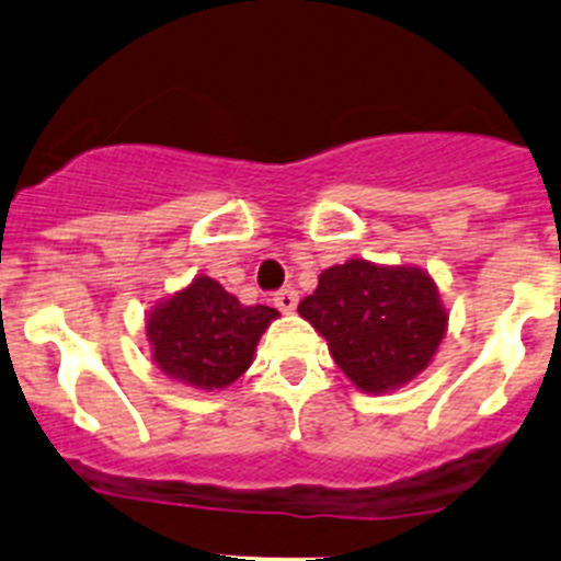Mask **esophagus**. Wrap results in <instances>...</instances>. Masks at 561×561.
<instances>
[{"mask_svg":"<svg viewBox=\"0 0 561 561\" xmlns=\"http://www.w3.org/2000/svg\"><path fill=\"white\" fill-rule=\"evenodd\" d=\"M274 304H276V307H279V312H285V314L296 312V307H298V293L293 290V287H285V290L276 293Z\"/></svg>","mask_w":561,"mask_h":561,"instance_id":"obj_1","label":"esophagus"}]
</instances>
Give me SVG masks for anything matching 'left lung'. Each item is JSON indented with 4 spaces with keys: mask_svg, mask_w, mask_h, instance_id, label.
Listing matches in <instances>:
<instances>
[{
    "mask_svg": "<svg viewBox=\"0 0 561 561\" xmlns=\"http://www.w3.org/2000/svg\"><path fill=\"white\" fill-rule=\"evenodd\" d=\"M298 314L329 342L347 380L367 394L400 389L427 369L449 323L427 271L362 257L325 268Z\"/></svg>",
    "mask_w": 561,
    "mask_h": 561,
    "instance_id": "left-lung-1",
    "label": "left lung"
}]
</instances>
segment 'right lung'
Masks as SVG:
<instances>
[{
	"label": "right lung",
	"instance_id": "add662e5",
	"mask_svg": "<svg viewBox=\"0 0 561 561\" xmlns=\"http://www.w3.org/2000/svg\"><path fill=\"white\" fill-rule=\"evenodd\" d=\"M276 318V309L243 307L219 282L199 274L150 309L145 331L161 373L214 391L252 367L260 336Z\"/></svg>",
	"mask_w": 561,
	"mask_h": 561
}]
</instances>
